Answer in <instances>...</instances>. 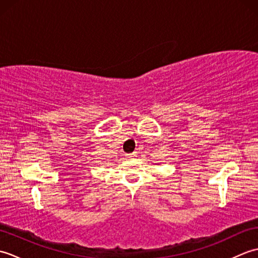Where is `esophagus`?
I'll return each mask as SVG.
<instances>
[{
	"label": "esophagus",
	"instance_id": "34e87169",
	"mask_svg": "<svg viewBox=\"0 0 258 258\" xmlns=\"http://www.w3.org/2000/svg\"><path fill=\"white\" fill-rule=\"evenodd\" d=\"M125 156H126V157H127V158H131V157H134V156H136V153H131V154H126Z\"/></svg>",
	"mask_w": 258,
	"mask_h": 258
}]
</instances>
